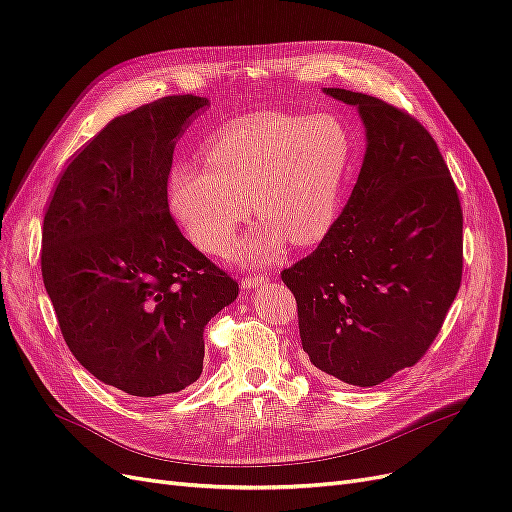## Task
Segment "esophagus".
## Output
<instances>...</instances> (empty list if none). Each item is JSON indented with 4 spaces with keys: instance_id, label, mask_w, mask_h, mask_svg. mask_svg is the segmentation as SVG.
<instances>
[{
    "instance_id": "34e87169",
    "label": "esophagus",
    "mask_w": 512,
    "mask_h": 512,
    "mask_svg": "<svg viewBox=\"0 0 512 512\" xmlns=\"http://www.w3.org/2000/svg\"><path fill=\"white\" fill-rule=\"evenodd\" d=\"M265 282H267V277L250 275V277H245V280L241 282V286H243V290H252V288H260Z\"/></svg>"
}]
</instances>
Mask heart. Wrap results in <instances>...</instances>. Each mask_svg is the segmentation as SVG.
I'll return each mask as SVG.
<instances>
[{
    "label": "heart",
    "mask_w": 512,
    "mask_h": 512,
    "mask_svg": "<svg viewBox=\"0 0 512 512\" xmlns=\"http://www.w3.org/2000/svg\"><path fill=\"white\" fill-rule=\"evenodd\" d=\"M354 160L348 128L333 115H258L232 123L205 149L207 168L179 162L168 177V207L200 250L222 254L239 224H262L239 256L267 265L288 241L316 245L333 230Z\"/></svg>",
    "instance_id": "heart-1"
}]
</instances>
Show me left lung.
I'll return each instance as SVG.
<instances>
[{"mask_svg": "<svg viewBox=\"0 0 512 512\" xmlns=\"http://www.w3.org/2000/svg\"><path fill=\"white\" fill-rule=\"evenodd\" d=\"M324 94L365 126L359 179L316 252L282 271L312 365L354 386L412 367L440 333L463 267L457 188L431 134L356 91Z\"/></svg>", "mask_w": 512, "mask_h": 512, "instance_id": "1", "label": "left lung"}]
</instances>
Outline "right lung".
Wrapping results in <instances>:
<instances>
[{"label":"right lung","mask_w":512,"mask_h":512,"mask_svg":"<svg viewBox=\"0 0 512 512\" xmlns=\"http://www.w3.org/2000/svg\"><path fill=\"white\" fill-rule=\"evenodd\" d=\"M207 98L168 96L115 117L61 175L42 226V280L70 352L134 397L203 374L207 322L239 286L181 235L166 183Z\"/></svg>","instance_id":"right-lung-1"}]
</instances>
